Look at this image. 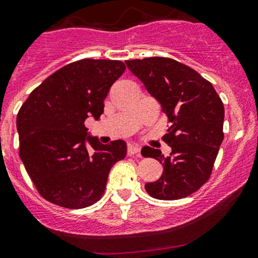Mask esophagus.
Returning a JSON list of instances; mask_svg holds the SVG:
<instances>
[{
  "label": "esophagus",
  "mask_w": 258,
  "mask_h": 258,
  "mask_svg": "<svg viewBox=\"0 0 258 258\" xmlns=\"http://www.w3.org/2000/svg\"><path fill=\"white\" fill-rule=\"evenodd\" d=\"M126 152L129 156H140V149L135 145H129Z\"/></svg>",
  "instance_id": "obj_1"
}]
</instances>
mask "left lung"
I'll use <instances>...</instances> for the list:
<instances>
[{"label":"left lung","mask_w":258,"mask_h":258,"mask_svg":"<svg viewBox=\"0 0 258 258\" xmlns=\"http://www.w3.org/2000/svg\"><path fill=\"white\" fill-rule=\"evenodd\" d=\"M126 66L159 101L171 124L162 138L172 152L145 146L144 157L163 166L157 181L145 184L146 192L162 201L185 198L197 192L212 174L224 140V104L208 80L189 66L170 57L126 60Z\"/></svg>","instance_id":"8db88e82"}]
</instances>
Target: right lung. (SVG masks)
I'll list each match as a JSON object with an SVG mask.
<instances>
[{"label": "right lung", "mask_w": 258, "mask_h": 258, "mask_svg": "<svg viewBox=\"0 0 258 258\" xmlns=\"http://www.w3.org/2000/svg\"><path fill=\"white\" fill-rule=\"evenodd\" d=\"M124 71L119 60H79L46 77L22 104L19 156L39 195L50 203L69 209L95 204L110 168L125 157L123 140L99 144L97 138H86L85 125L91 115L101 117L110 86Z\"/></svg>", "instance_id": "add662e5"}]
</instances>
